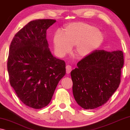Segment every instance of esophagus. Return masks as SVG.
Listing matches in <instances>:
<instances>
[{
  "mask_svg": "<svg viewBox=\"0 0 130 130\" xmlns=\"http://www.w3.org/2000/svg\"><path fill=\"white\" fill-rule=\"evenodd\" d=\"M66 73L67 74H69L72 71V67L70 65H67L66 67Z\"/></svg>",
  "mask_w": 130,
  "mask_h": 130,
  "instance_id": "34e87169",
  "label": "esophagus"
}]
</instances>
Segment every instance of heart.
I'll return each instance as SVG.
<instances>
[{
    "label": "heart",
    "instance_id": "1",
    "mask_svg": "<svg viewBox=\"0 0 130 130\" xmlns=\"http://www.w3.org/2000/svg\"><path fill=\"white\" fill-rule=\"evenodd\" d=\"M104 35L97 28L83 22H74L67 25L63 34L58 31L53 38L54 50L62 57L75 45L74 53L79 58H85L95 51L102 43Z\"/></svg>",
    "mask_w": 130,
    "mask_h": 130
}]
</instances>
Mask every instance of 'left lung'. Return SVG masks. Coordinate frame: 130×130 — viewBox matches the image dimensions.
<instances>
[{"instance_id":"8db88e82","label":"left lung","mask_w":130,"mask_h":130,"mask_svg":"<svg viewBox=\"0 0 130 130\" xmlns=\"http://www.w3.org/2000/svg\"><path fill=\"white\" fill-rule=\"evenodd\" d=\"M124 65L122 51L95 50L71 72L73 93L78 105L93 109L107 102L120 85Z\"/></svg>"}]
</instances>
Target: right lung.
<instances>
[{"label":"right lung","instance_id":"add662e5","mask_svg":"<svg viewBox=\"0 0 130 130\" xmlns=\"http://www.w3.org/2000/svg\"><path fill=\"white\" fill-rule=\"evenodd\" d=\"M56 22L48 19L31 21L16 34L10 43V84L19 99L34 109L48 105L66 74L64 61L53 56L46 38L47 29Z\"/></svg>","mask_w":130,"mask_h":130}]
</instances>
